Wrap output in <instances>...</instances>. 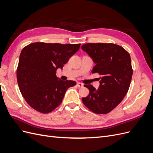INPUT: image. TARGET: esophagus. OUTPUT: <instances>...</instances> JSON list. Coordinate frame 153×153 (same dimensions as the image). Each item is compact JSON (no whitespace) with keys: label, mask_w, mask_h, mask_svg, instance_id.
<instances>
[{"label":"esophagus","mask_w":153,"mask_h":153,"mask_svg":"<svg viewBox=\"0 0 153 153\" xmlns=\"http://www.w3.org/2000/svg\"><path fill=\"white\" fill-rule=\"evenodd\" d=\"M76 85H77L78 87H82L83 86H84V85H83L82 83H80V82H78Z\"/></svg>","instance_id":"esophagus-1"}]
</instances>
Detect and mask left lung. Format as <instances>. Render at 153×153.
Segmentation results:
<instances>
[{"instance_id":"8db88e82","label":"left lung","mask_w":153,"mask_h":153,"mask_svg":"<svg viewBox=\"0 0 153 153\" xmlns=\"http://www.w3.org/2000/svg\"><path fill=\"white\" fill-rule=\"evenodd\" d=\"M82 49L96 63L92 73L101 76L97 90L92 85H84L89 94L82 98V102L95 114L109 113L121 102L130 85L133 75L130 55L123 47L114 43H86Z\"/></svg>"}]
</instances>
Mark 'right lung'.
<instances>
[{
	"label": "right lung",
	"instance_id": "right-lung-1",
	"mask_svg": "<svg viewBox=\"0 0 153 153\" xmlns=\"http://www.w3.org/2000/svg\"><path fill=\"white\" fill-rule=\"evenodd\" d=\"M80 44L36 42L22 49L16 70L18 85L29 105L43 114L52 112L62 103L69 87L75 81H63L56 76Z\"/></svg>",
	"mask_w": 153,
	"mask_h": 153
}]
</instances>
